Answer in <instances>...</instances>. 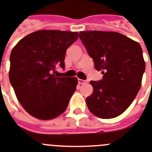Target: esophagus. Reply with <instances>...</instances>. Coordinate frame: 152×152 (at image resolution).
<instances>
[{
    "label": "esophagus",
    "mask_w": 152,
    "mask_h": 152,
    "mask_svg": "<svg viewBox=\"0 0 152 152\" xmlns=\"http://www.w3.org/2000/svg\"><path fill=\"white\" fill-rule=\"evenodd\" d=\"M78 82H79V84H84V83H87L86 80H83V79H78Z\"/></svg>",
    "instance_id": "esophagus-1"
}]
</instances>
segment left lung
I'll return each mask as SVG.
<instances>
[{
    "instance_id": "8db88e82",
    "label": "left lung",
    "mask_w": 152,
    "mask_h": 152,
    "mask_svg": "<svg viewBox=\"0 0 152 152\" xmlns=\"http://www.w3.org/2000/svg\"><path fill=\"white\" fill-rule=\"evenodd\" d=\"M79 38L102 71V80L91 81L93 92L86 98L92 114L110 119L122 114L137 95L145 69L142 50L137 42L117 32L86 31Z\"/></svg>"
}]
</instances>
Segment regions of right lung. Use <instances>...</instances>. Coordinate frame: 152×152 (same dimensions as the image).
Segmentation results:
<instances>
[{"label":"right lung","instance_id":"right-lung-1","mask_svg":"<svg viewBox=\"0 0 152 152\" xmlns=\"http://www.w3.org/2000/svg\"><path fill=\"white\" fill-rule=\"evenodd\" d=\"M79 38L77 32L42 29L26 35L10 54V82L26 111L39 120L62 114L76 89V77H56L64 68L66 49Z\"/></svg>","mask_w":152,"mask_h":152}]
</instances>
